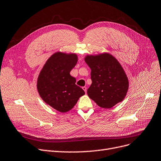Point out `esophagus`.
<instances>
[{
	"label": "esophagus",
	"instance_id": "1",
	"mask_svg": "<svg viewBox=\"0 0 161 161\" xmlns=\"http://www.w3.org/2000/svg\"><path fill=\"white\" fill-rule=\"evenodd\" d=\"M82 89H83V90H84V92L86 93V92H87V87H86V86H84V87H82Z\"/></svg>",
	"mask_w": 161,
	"mask_h": 161
}]
</instances>
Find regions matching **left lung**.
<instances>
[{
	"instance_id": "left-lung-1",
	"label": "left lung",
	"mask_w": 161,
	"mask_h": 161,
	"mask_svg": "<svg viewBox=\"0 0 161 161\" xmlns=\"http://www.w3.org/2000/svg\"><path fill=\"white\" fill-rule=\"evenodd\" d=\"M85 61L92 69V84L88 96L99 107L110 109L123 100L128 90L127 75L117 59L109 53L87 56Z\"/></svg>"
}]
</instances>
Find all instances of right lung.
Here are the masks:
<instances>
[{
    "label": "right lung",
    "instance_id": "right-lung-1",
    "mask_svg": "<svg viewBox=\"0 0 161 161\" xmlns=\"http://www.w3.org/2000/svg\"><path fill=\"white\" fill-rule=\"evenodd\" d=\"M77 62L74 53L57 52L47 60L38 78V91L44 102L59 112L74 108L84 91L69 73Z\"/></svg>",
    "mask_w": 161,
    "mask_h": 161
}]
</instances>
